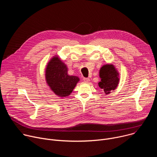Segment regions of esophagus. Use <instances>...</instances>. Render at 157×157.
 <instances>
[{
  "label": "esophagus",
  "mask_w": 157,
  "mask_h": 157,
  "mask_svg": "<svg viewBox=\"0 0 157 157\" xmlns=\"http://www.w3.org/2000/svg\"><path fill=\"white\" fill-rule=\"evenodd\" d=\"M83 80H84V81H85L86 82H88L89 81H90V79H89V78H84Z\"/></svg>",
  "instance_id": "1"
}]
</instances>
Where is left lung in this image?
Returning a JSON list of instances; mask_svg holds the SVG:
<instances>
[{"label": "left lung", "mask_w": 157, "mask_h": 157, "mask_svg": "<svg viewBox=\"0 0 157 157\" xmlns=\"http://www.w3.org/2000/svg\"><path fill=\"white\" fill-rule=\"evenodd\" d=\"M119 73L113 64L102 66L99 70L101 81L98 83L105 94L113 92L117 87L119 82Z\"/></svg>", "instance_id": "obj_1"}]
</instances>
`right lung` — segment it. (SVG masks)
<instances>
[{"label": "right lung", "instance_id": "right-lung-1", "mask_svg": "<svg viewBox=\"0 0 157 157\" xmlns=\"http://www.w3.org/2000/svg\"><path fill=\"white\" fill-rule=\"evenodd\" d=\"M46 81L54 93L61 97L70 95L79 78L68 74V67L58 56H53L45 70Z\"/></svg>", "mask_w": 157, "mask_h": 157}]
</instances>
